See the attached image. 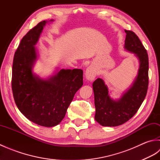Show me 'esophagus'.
Wrapping results in <instances>:
<instances>
[{
    "label": "esophagus",
    "instance_id": "34e87169",
    "mask_svg": "<svg viewBox=\"0 0 160 160\" xmlns=\"http://www.w3.org/2000/svg\"><path fill=\"white\" fill-rule=\"evenodd\" d=\"M97 75V70L96 68H95L93 66H89L87 67V69L85 71V78L86 79L89 80V81H92L95 79Z\"/></svg>",
    "mask_w": 160,
    "mask_h": 160
}]
</instances>
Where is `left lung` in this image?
I'll list each match as a JSON object with an SVG mask.
<instances>
[{"label":"left lung","instance_id":"8db88e82","mask_svg":"<svg viewBox=\"0 0 160 160\" xmlns=\"http://www.w3.org/2000/svg\"><path fill=\"white\" fill-rule=\"evenodd\" d=\"M127 35L124 48L139 60L138 75L131 87L119 99H113L104 80L98 78L93 83L95 120L104 127H117L130 120L144 100L148 85V57L138 36L124 30Z\"/></svg>","mask_w":160,"mask_h":160}]
</instances>
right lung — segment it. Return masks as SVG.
Segmentation results:
<instances>
[{
    "label": "right lung",
    "instance_id": "1",
    "mask_svg": "<svg viewBox=\"0 0 160 160\" xmlns=\"http://www.w3.org/2000/svg\"><path fill=\"white\" fill-rule=\"evenodd\" d=\"M53 21L43 20L23 37L12 67V87L17 107L28 120L45 127L60 123L75 93L83 84V71L80 69H57L47 78L33 72L38 57L35 45L44 27Z\"/></svg>",
    "mask_w": 160,
    "mask_h": 160
}]
</instances>
